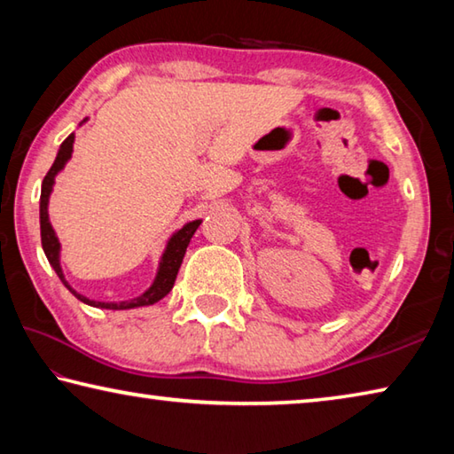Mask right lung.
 Segmentation results:
<instances>
[{
    "label": "right lung",
    "mask_w": 454,
    "mask_h": 454,
    "mask_svg": "<svg viewBox=\"0 0 454 454\" xmlns=\"http://www.w3.org/2000/svg\"><path fill=\"white\" fill-rule=\"evenodd\" d=\"M88 121V118L83 120ZM80 121V126L83 124ZM74 142H75V134L72 132L70 136L66 137L64 142H61L59 150H58V156L53 160V164L50 168V172L45 174V178L42 182V196H40V230H42V248L45 252V258H48L50 266L56 270V274L59 276V280L64 282V286L72 292V294L78 298L80 302L88 304V306H94V309H107V310H129V309H140V306H150V304H156L158 301H162V298L168 294V292L172 290L174 282H176V276H178V270L182 266V260L184 254H186V248L190 244V238L194 236V232L198 230V226L202 224V220H192L186 222L180 230H176V232L168 238L166 242V248L162 252V256H160V264H158V272L153 276V282L150 284V288L142 292L140 296L136 298H129V301H121V302H96V301H90V298L82 296L80 292H75L70 282L66 280L64 270H61V244H59V238L56 236V230H53L51 222H50V212H48V206H50V196L53 192V184H56V176L64 170L66 164L70 162L72 158V152H74Z\"/></svg>",
    "instance_id": "right-lung-1"
}]
</instances>
